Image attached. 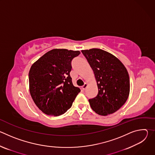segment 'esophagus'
I'll return each instance as SVG.
<instances>
[{
    "label": "esophagus",
    "instance_id": "esophagus-1",
    "mask_svg": "<svg viewBox=\"0 0 155 155\" xmlns=\"http://www.w3.org/2000/svg\"><path fill=\"white\" fill-rule=\"evenodd\" d=\"M87 86V83H84V85L83 86H82V87H81V89L83 90H84L86 88V87Z\"/></svg>",
    "mask_w": 155,
    "mask_h": 155
}]
</instances>
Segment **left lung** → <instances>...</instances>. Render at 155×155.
Returning a JSON list of instances; mask_svg holds the SVG:
<instances>
[{
    "instance_id": "obj_1",
    "label": "left lung",
    "mask_w": 155,
    "mask_h": 155,
    "mask_svg": "<svg viewBox=\"0 0 155 155\" xmlns=\"http://www.w3.org/2000/svg\"><path fill=\"white\" fill-rule=\"evenodd\" d=\"M92 68L98 94L89 99L91 108L102 116L112 114L126 102L130 80L126 68L114 55L99 48L81 50Z\"/></svg>"
}]
</instances>
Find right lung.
<instances>
[{"instance_id":"obj_1","label":"right lung","mask_w":155,"mask_h":155,"mask_svg":"<svg viewBox=\"0 0 155 155\" xmlns=\"http://www.w3.org/2000/svg\"><path fill=\"white\" fill-rule=\"evenodd\" d=\"M79 51L53 49L35 62L29 72L31 97L42 112L59 116L69 109L80 88L73 85L70 72L72 60Z\"/></svg>"}]
</instances>
